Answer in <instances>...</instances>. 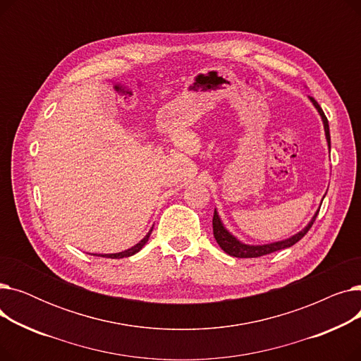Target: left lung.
Masks as SVG:
<instances>
[{"label":"left lung","instance_id":"obj_1","mask_svg":"<svg viewBox=\"0 0 361 361\" xmlns=\"http://www.w3.org/2000/svg\"><path fill=\"white\" fill-rule=\"evenodd\" d=\"M309 99L312 101V104L314 105V108L317 109L319 116L322 118V123H324V128H325V136H326V142H328V147H329V152H331V135H329V124H328V118L325 117L324 111H322L320 105L312 98L309 97ZM319 211L313 215V218L309 221V224L302 228L301 231H298L297 234L286 238V240H281V241H274V243H268V244H245L243 243L241 240H238L235 235H233L228 230L225 228L219 215H218V211L215 209L214 212V219H212V226H214V237L216 240V243L219 244V247L230 256H234V257H241V259H245V257H260L263 255H269V253H274V252H278V250H282V249H288L291 247V245H294L297 241H300L302 237H305L307 234V231L312 228V225L317 216Z\"/></svg>","mask_w":361,"mask_h":361}]
</instances>
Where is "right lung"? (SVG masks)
<instances>
[{"instance_id": "1", "label": "right lung", "mask_w": 361, "mask_h": 361, "mask_svg": "<svg viewBox=\"0 0 361 361\" xmlns=\"http://www.w3.org/2000/svg\"><path fill=\"white\" fill-rule=\"evenodd\" d=\"M152 230L154 228H150V231L137 243V244H135L133 245V247H130V249H127V250H124V252H120V253H108V255H93V256H101V257H109V259H121V257H128V256H133V255H136L137 252H140L142 250V247L143 245L147 243V240H149V237H150V233H152Z\"/></svg>"}]
</instances>
